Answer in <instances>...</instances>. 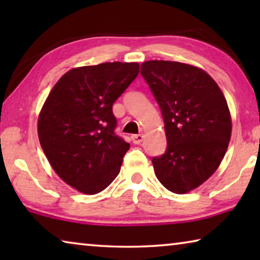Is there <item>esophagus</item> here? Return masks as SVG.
<instances>
[{
    "mask_svg": "<svg viewBox=\"0 0 260 260\" xmlns=\"http://www.w3.org/2000/svg\"><path fill=\"white\" fill-rule=\"evenodd\" d=\"M143 134H133L131 136V139H132V141H133V143H135V144H139V143H141L143 141Z\"/></svg>",
    "mask_w": 260,
    "mask_h": 260,
    "instance_id": "esophagus-1",
    "label": "esophagus"
}]
</instances>
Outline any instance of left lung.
<instances>
[{"label": "left lung", "instance_id": "left-lung-1", "mask_svg": "<svg viewBox=\"0 0 260 260\" xmlns=\"http://www.w3.org/2000/svg\"><path fill=\"white\" fill-rule=\"evenodd\" d=\"M141 76L159 105L165 125V153L152 158L159 182L186 193L218 169L228 148L232 120L227 101L203 70L171 60H149Z\"/></svg>", "mask_w": 260, "mask_h": 260}]
</instances>
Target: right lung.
<instances>
[{
    "label": "right lung",
    "instance_id": "obj_1",
    "mask_svg": "<svg viewBox=\"0 0 260 260\" xmlns=\"http://www.w3.org/2000/svg\"><path fill=\"white\" fill-rule=\"evenodd\" d=\"M138 63H102L70 70L48 95L39 116L43 152L58 177L94 195L118 174L129 143L114 133L112 105L138 77Z\"/></svg>",
    "mask_w": 260,
    "mask_h": 260
}]
</instances>
